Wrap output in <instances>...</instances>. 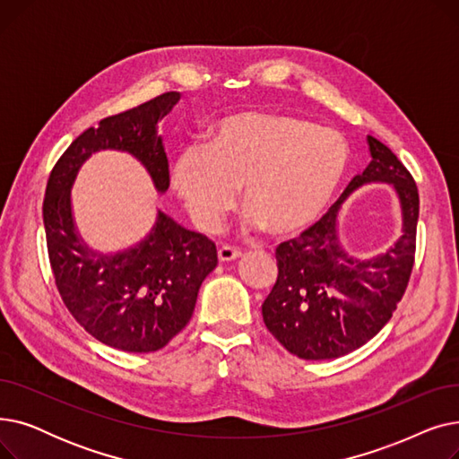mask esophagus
I'll return each mask as SVG.
<instances>
[{"label": "esophagus", "instance_id": "esophagus-1", "mask_svg": "<svg viewBox=\"0 0 459 459\" xmlns=\"http://www.w3.org/2000/svg\"><path fill=\"white\" fill-rule=\"evenodd\" d=\"M217 256H220L221 262H230V260H236L242 256V251H239L238 247H232V246H221L220 249H217Z\"/></svg>", "mask_w": 459, "mask_h": 459}]
</instances>
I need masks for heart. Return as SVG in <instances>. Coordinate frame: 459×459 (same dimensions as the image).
Segmentation results:
<instances>
[{
    "mask_svg": "<svg viewBox=\"0 0 459 459\" xmlns=\"http://www.w3.org/2000/svg\"><path fill=\"white\" fill-rule=\"evenodd\" d=\"M348 165L341 132L290 113L238 111L215 120L204 147L175 158L171 184L204 232L221 225L242 187L247 225L292 236L324 213Z\"/></svg>",
    "mask_w": 459,
    "mask_h": 459,
    "instance_id": "1",
    "label": "heart"
}]
</instances>
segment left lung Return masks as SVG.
<instances>
[{"mask_svg":"<svg viewBox=\"0 0 459 459\" xmlns=\"http://www.w3.org/2000/svg\"><path fill=\"white\" fill-rule=\"evenodd\" d=\"M372 161L322 217L275 249L277 281L262 303L270 333L299 359H336L383 329L400 303L417 251L419 189L396 154L368 135ZM368 181L395 184L404 212V234L387 253L353 261L335 239V212L351 190Z\"/></svg>","mask_w":459,"mask_h":459,"instance_id":"left-lung-1","label":"left lung"}]
</instances>
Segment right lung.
I'll return each mask as SVG.
<instances>
[{
    "label": "right lung",
    "mask_w": 459,
    "mask_h": 459,
    "mask_svg": "<svg viewBox=\"0 0 459 459\" xmlns=\"http://www.w3.org/2000/svg\"><path fill=\"white\" fill-rule=\"evenodd\" d=\"M178 99L177 91L163 92L78 135L54 165L42 203L48 258L65 307L96 341L130 353L161 350L187 325L199 288L217 266L215 244L160 212L156 227L137 247L94 253L80 242L72 223L70 186L92 152L117 149L134 154L158 191H165L169 161L158 123Z\"/></svg>",
    "instance_id": "add662e5"
}]
</instances>
